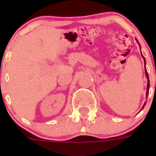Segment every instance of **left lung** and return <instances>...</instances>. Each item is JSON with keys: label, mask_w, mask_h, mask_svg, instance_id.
<instances>
[{"label": "left lung", "mask_w": 156, "mask_h": 156, "mask_svg": "<svg viewBox=\"0 0 156 156\" xmlns=\"http://www.w3.org/2000/svg\"><path fill=\"white\" fill-rule=\"evenodd\" d=\"M136 41H137V40L136 39ZM137 43H138V41H137ZM139 44V43H138ZM139 46H140V44H139ZM140 53H141V52H140ZM141 55H142V54H141ZM142 57H143V58H144V65H146V61H145V58H144V56L142 55ZM144 70H145V75H146V77H147V80H148V85H147V92H146V97H148V91H149V87H150V83H149V77H148V72H147V69H146V67H145V69H144ZM146 105V102H144V105H143V107H142V109L143 108H144V105ZM141 109V110H142Z\"/></svg>", "instance_id": "left-lung-1"}]
</instances>
